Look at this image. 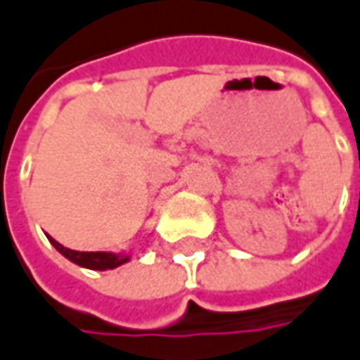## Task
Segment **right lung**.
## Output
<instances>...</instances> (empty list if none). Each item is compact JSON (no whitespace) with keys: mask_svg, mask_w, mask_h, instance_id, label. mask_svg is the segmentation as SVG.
I'll return each instance as SVG.
<instances>
[{"mask_svg":"<svg viewBox=\"0 0 360 360\" xmlns=\"http://www.w3.org/2000/svg\"><path fill=\"white\" fill-rule=\"evenodd\" d=\"M49 241L56 248L62 255L70 259L72 263L79 265V267L91 269V271H109V269H117L130 261V253H112V251H74L70 248H64L62 243H58L54 238H50L46 233Z\"/></svg>","mask_w":360,"mask_h":360,"instance_id":"right-lung-1","label":"right lung"}]
</instances>
